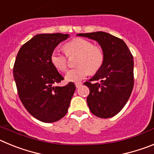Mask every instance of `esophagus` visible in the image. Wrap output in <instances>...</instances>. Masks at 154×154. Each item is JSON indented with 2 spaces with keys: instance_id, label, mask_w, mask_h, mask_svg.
I'll use <instances>...</instances> for the list:
<instances>
[{
  "instance_id": "1",
  "label": "esophagus",
  "mask_w": 154,
  "mask_h": 154,
  "mask_svg": "<svg viewBox=\"0 0 154 154\" xmlns=\"http://www.w3.org/2000/svg\"><path fill=\"white\" fill-rule=\"evenodd\" d=\"M82 85V84L81 82H76V83H75V86H76V88H79V87L81 86Z\"/></svg>"
}]
</instances>
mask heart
Returning a JSON list of instances; mask_svg holds the SVG:
<instances>
[{
  "instance_id": "obj_1",
  "label": "heart",
  "mask_w": 154,
  "mask_h": 154,
  "mask_svg": "<svg viewBox=\"0 0 154 154\" xmlns=\"http://www.w3.org/2000/svg\"><path fill=\"white\" fill-rule=\"evenodd\" d=\"M68 55H79L76 65L79 67L69 70L65 75V80L71 82L82 81L89 75L90 72L96 73L101 69L104 62L105 55L103 48L94 46L93 43L88 39L76 38L71 40L64 46ZM50 61L56 69L65 72L67 69V58L58 50L51 52Z\"/></svg>"
}]
</instances>
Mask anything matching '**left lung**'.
I'll use <instances>...</instances> for the list:
<instances>
[{
  "mask_svg": "<svg viewBox=\"0 0 154 154\" xmlns=\"http://www.w3.org/2000/svg\"><path fill=\"white\" fill-rule=\"evenodd\" d=\"M99 43L104 51L103 66L89 82L87 103L91 112L99 118H110L119 112L131 95L133 88V57L122 39L110 34L97 31L81 33ZM92 81H99L91 84Z\"/></svg>",
  "mask_w": 154,
  "mask_h": 154,
  "instance_id": "left-lung-1",
  "label": "left lung"
}]
</instances>
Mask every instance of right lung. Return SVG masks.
Instances as JSON below:
<instances>
[{"mask_svg":"<svg viewBox=\"0 0 154 154\" xmlns=\"http://www.w3.org/2000/svg\"><path fill=\"white\" fill-rule=\"evenodd\" d=\"M68 34H38L21 46L14 65V78L21 103L44 123H54L67 113L75 90L73 82L55 85L64 78L50 61L51 54Z\"/></svg>","mask_w":154,"mask_h":154,"instance_id":"1","label":"right lung"}]
</instances>
